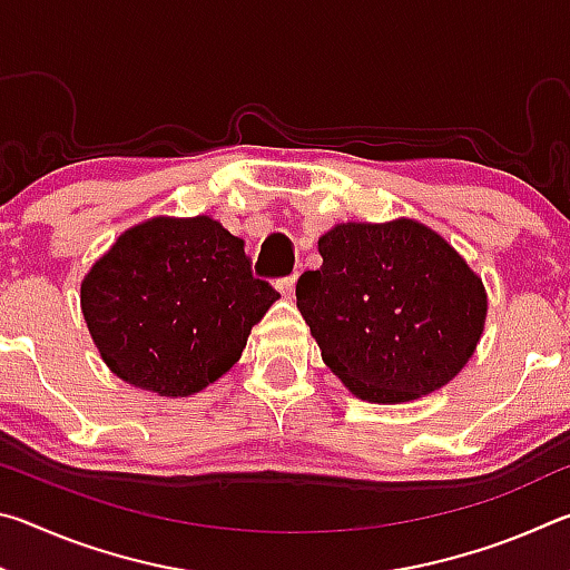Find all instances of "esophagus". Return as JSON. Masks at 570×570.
Wrapping results in <instances>:
<instances>
[{"label":"esophagus","instance_id":"1","mask_svg":"<svg viewBox=\"0 0 570 570\" xmlns=\"http://www.w3.org/2000/svg\"><path fill=\"white\" fill-rule=\"evenodd\" d=\"M294 284H296V274L294 276H286V278H282V282H278V292H282L286 298H292Z\"/></svg>","mask_w":570,"mask_h":570}]
</instances>
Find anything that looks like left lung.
<instances>
[{"mask_svg":"<svg viewBox=\"0 0 570 570\" xmlns=\"http://www.w3.org/2000/svg\"><path fill=\"white\" fill-rule=\"evenodd\" d=\"M324 264L296 282L322 360L352 394L400 404L458 377L480 342L488 294L455 248L412 218L340 224Z\"/></svg>","mask_w":570,"mask_h":570,"instance_id":"left-lung-1","label":"left lung"}]
</instances>
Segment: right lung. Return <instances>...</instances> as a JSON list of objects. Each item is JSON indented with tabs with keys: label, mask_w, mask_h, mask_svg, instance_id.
Instances as JSON below:
<instances>
[{
	"label": "right lung",
	"mask_w": 570,
	"mask_h": 570,
	"mask_svg": "<svg viewBox=\"0 0 570 570\" xmlns=\"http://www.w3.org/2000/svg\"><path fill=\"white\" fill-rule=\"evenodd\" d=\"M276 298L250 274L244 240L210 216L128 228L80 286L102 362L160 397H188L226 374Z\"/></svg>",
	"instance_id": "obj_1"
}]
</instances>
